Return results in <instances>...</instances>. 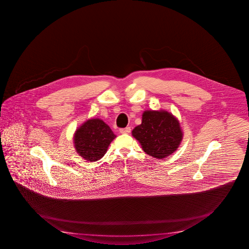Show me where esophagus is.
<instances>
[{
  "label": "esophagus",
  "mask_w": 249,
  "mask_h": 249,
  "mask_svg": "<svg viewBox=\"0 0 249 249\" xmlns=\"http://www.w3.org/2000/svg\"><path fill=\"white\" fill-rule=\"evenodd\" d=\"M120 133L122 134H127V133H130L131 132V127H126V128H123L119 130Z\"/></svg>",
  "instance_id": "1"
}]
</instances>
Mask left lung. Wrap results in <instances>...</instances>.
Masks as SVG:
<instances>
[{
    "label": "left lung",
    "instance_id": "1",
    "mask_svg": "<svg viewBox=\"0 0 249 249\" xmlns=\"http://www.w3.org/2000/svg\"><path fill=\"white\" fill-rule=\"evenodd\" d=\"M132 136L143 152L159 160L175 152L183 139L177 118L165 110L143 111L142 124L133 129Z\"/></svg>",
    "mask_w": 249,
    "mask_h": 249
}]
</instances>
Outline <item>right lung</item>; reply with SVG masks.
Returning <instances> with one entry per match:
<instances>
[{"label": "right lung", "mask_w": 249, "mask_h": 249, "mask_svg": "<svg viewBox=\"0 0 249 249\" xmlns=\"http://www.w3.org/2000/svg\"><path fill=\"white\" fill-rule=\"evenodd\" d=\"M116 138L108 124L99 118L89 119L74 135V145L79 156L94 162L102 159L110 142Z\"/></svg>", "instance_id": "add662e5"}]
</instances>
